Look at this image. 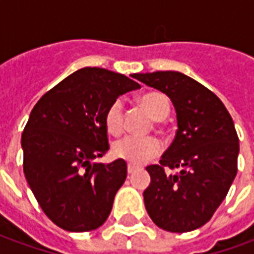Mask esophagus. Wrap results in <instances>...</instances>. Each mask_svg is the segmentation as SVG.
<instances>
[{
  "label": "esophagus",
  "instance_id": "34e87169",
  "mask_svg": "<svg viewBox=\"0 0 254 254\" xmlns=\"http://www.w3.org/2000/svg\"><path fill=\"white\" fill-rule=\"evenodd\" d=\"M135 170H136V168H135L134 165H131V164H129V165L127 166V172H128L129 175H131V173H134Z\"/></svg>",
  "mask_w": 254,
  "mask_h": 254
}]
</instances>
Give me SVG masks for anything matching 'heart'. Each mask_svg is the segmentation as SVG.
Returning <instances> with one entry per match:
<instances>
[{
	"mask_svg": "<svg viewBox=\"0 0 254 254\" xmlns=\"http://www.w3.org/2000/svg\"><path fill=\"white\" fill-rule=\"evenodd\" d=\"M140 103L143 108L147 111V114L154 120L165 119L170 112L169 99L164 93L160 92H151L145 94ZM123 122H125V114H123V101L120 99L115 100L109 105L105 112V127L109 134L118 135L123 129ZM162 146L160 140L153 136H134L128 135L122 139L116 140L112 146V153L115 157L126 160L132 165H142L151 158H154L160 154Z\"/></svg>",
	"mask_w": 254,
	"mask_h": 254,
	"instance_id": "1",
	"label": "heart"
}]
</instances>
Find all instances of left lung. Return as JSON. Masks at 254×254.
<instances>
[{
  "label": "left lung",
  "mask_w": 254,
  "mask_h": 254,
  "mask_svg": "<svg viewBox=\"0 0 254 254\" xmlns=\"http://www.w3.org/2000/svg\"><path fill=\"white\" fill-rule=\"evenodd\" d=\"M132 77L169 97L179 127L160 165L146 168L151 177L143 192L146 211L166 231L196 230L210 221L237 175L240 143L233 119L215 94L186 74L154 71ZM165 166L181 172L166 175Z\"/></svg>",
  "instance_id": "obj_1"
}]
</instances>
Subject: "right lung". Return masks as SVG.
Segmentation results:
<instances>
[{
	"label": "right lung",
	"instance_id": "1",
	"mask_svg": "<svg viewBox=\"0 0 254 254\" xmlns=\"http://www.w3.org/2000/svg\"><path fill=\"white\" fill-rule=\"evenodd\" d=\"M139 88L125 74L84 67L43 94L31 111L21 135L24 175L44 214L61 229L96 230L111 214L127 164L94 160L109 149L108 107Z\"/></svg>",
	"mask_w": 254,
	"mask_h": 254
}]
</instances>
